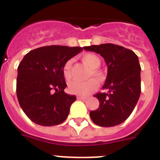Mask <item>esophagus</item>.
I'll list each match as a JSON object with an SVG mask.
<instances>
[{
  "mask_svg": "<svg viewBox=\"0 0 160 160\" xmlns=\"http://www.w3.org/2000/svg\"><path fill=\"white\" fill-rule=\"evenodd\" d=\"M77 98H78V99H80V100H86V99H87V98L82 97V96H78Z\"/></svg>",
  "mask_w": 160,
  "mask_h": 160,
  "instance_id": "34e87169",
  "label": "esophagus"
}]
</instances>
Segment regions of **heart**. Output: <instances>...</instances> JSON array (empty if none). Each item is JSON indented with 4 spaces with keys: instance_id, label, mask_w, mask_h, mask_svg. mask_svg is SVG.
I'll return each instance as SVG.
<instances>
[{
    "instance_id": "1",
    "label": "heart",
    "mask_w": 160,
    "mask_h": 160,
    "mask_svg": "<svg viewBox=\"0 0 160 160\" xmlns=\"http://www.w3.org/2000/svg\"><path fill=\"white\" fill-rule=\"evenodd\" d=\"M82 60L85 64H87L89 67L93 69L91 75H94L97 78H102V73L99 70H96L101 64L100 58L97 55L94 53H87L82 57ZM71 67L72 61L68 60L62 67V74L66 80H69L71 77ZM98 82L95 79H90L88 81L80 82L73 81L69 85V91L71 94H78V95H88L91 92L94 91L98 88Z\"/></svg>"
}]
</instances>
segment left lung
Wrapping results in <instances>:
<instances>
[{"instance_id":"8db88e82","label":"left lung","mask_w":160,"mask_h":160,"mask_svg":"<svg viewBox=\"0 0 160 160\" xmlns=\"http://www.w3.org/2000/svg\"><path fill=\"white\" fill-rule=\"evenodd\" d=\"M95 52L107 65V76L102 89L107 93L94 95L99 107L90 116L100 127H114L125 121L135 109L141 93V67L138 56L131 49L111 43L83 47Z\"/></svg>"}]
</instances>
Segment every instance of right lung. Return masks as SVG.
<instances>
[{"label": "right lung", "mask_w": 160, "mask_h": 160, "mask_svg": "<svg viewBox=\"0 0 160 160\" xmlns=\"http://www.w3.org/2000/svg\"><path fill=\"white\" fill-rule=\"evenodd\" d=\"M82 50L78 46H49L25 55L18 68L17 96L31 121L49 127L66 120L76 96L65 93L62 67Z\"/></svg>", "instance_id": "1"}]
</instances>
